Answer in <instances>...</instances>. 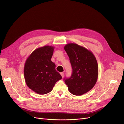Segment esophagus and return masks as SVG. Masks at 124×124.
Returning a JSON list of instances; mask_svg holds the SVG:
<instances>
[{
	"mask_svg": "<svg viewBox=\"0 0 124 124\" xmlns=\"http://www.w3.org/2000/svg\"><path fill=\"white\" fill-rule=\"evenodd\" d=\"M60 74H61V75L62 76V77L63 78V77H64V73L63 72H61V73H60Z\"/></svg>",
	"mask_w": 124,
	"mask_h": 124,
	"instance_id": "obj_1",
	"label": "esophagus"
}]
</instances>
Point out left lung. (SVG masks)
<instances>
[{
    "label": "left lung",
    "instance_id": "obj_1",
    "mask_svg": "<svg viewBox=\"0 0 124 124\" xmlns=\"http://www.w3.org/2000/svg\"><path fill=\"white\" fill-rule=\"evenodd\" d=\"M64 48L72 68L71 76L65 78V83L72 94L86 93L93 87L98 78L96 58L92 52L76 44L69 43Z\"/></svg>",
    "mask_w": 124,
    "mask_h": 124
}]
</instances>
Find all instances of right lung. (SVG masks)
<instances>
[{
    "label": "right lung",
    "mask_w": 124,
    "mask_h": 124,
    "mask_svg": "<svg viewBox=\"0 0 124 124\" xmlns=\"http://www.w3.org/2000/svg\"><path fill=\"white\" fill-rule=\"evenodd\" d=\"M54 47L45 46L32 52L25 61L24 79L27 86L39 94H47L53 89L57 81L62 79L51 60Z\"/></svg>",
    "instance_id": "right-lung-1"
}]
</instances>
